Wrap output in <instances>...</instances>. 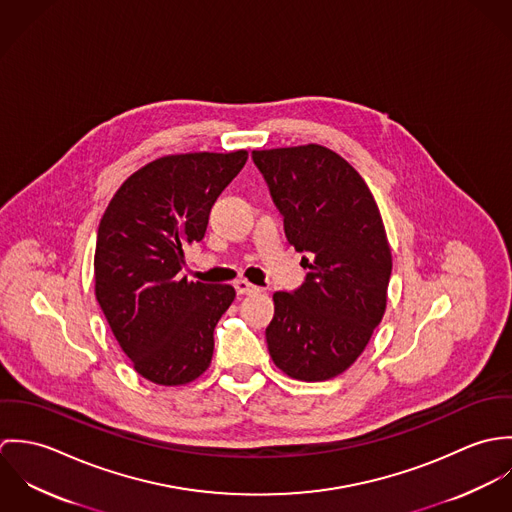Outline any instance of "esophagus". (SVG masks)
I'll return each mask as SVG.
<instances>
[{
  "instance_id": "obj_1",
  "label": "esophagus",
  "mask_w": 512,
  "mask_h": 512,
  "mask_svg": "<svg viewBox=\"0 0 512 512\" xmlns=\"http://www.w3.org/2000/svg\"><path fill=\"white\" fill-rule=\"evenodd\" d=\"M234 290H236L238 295H250V293L260 292V288H256L254 284H250V282H246V280H236V282H234Z\"/></svg>"
}]
</instances>
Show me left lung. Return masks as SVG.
<instances>
[{
	"mask_svg": "<svg viewBox=\"0 0 512 512\" xmlns=\"http://www.w3.org/2000/svg\"><path fill=\"white\" fill-rule=\"evenodd\" d=\"M284 232L309 270L292 293H274L266 329L272 361L319 382L353 365L386 307L392 256L365 179L323 146L252 151Z\"/></svg>",
	"mask_w": 512,
	"mask_h": 512,
	"instance_id": "1",
	"label": "left lung"
}]
</instances>
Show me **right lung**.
Returning a JSON list of instances; mask_svg holds the SVG:
<instances>
[{"label": "right lung", "mask_w": 512, "mask_h": 512, "mask_svg": "<svg viewBox=\"0 0 512 512\" xmlns=\"http://www.w3.org/2000/svg\"><path fill=\"white\" fill-rule=\"evenodd\" d=\"M246 159L244 149L155 159L124 181L100 220L96 299L122 351L155 384H187L211 365L215 327L236 293L187 282L181 270Z\"/></svg>", "instance_id": "right-lung-1"}]
</instances>
